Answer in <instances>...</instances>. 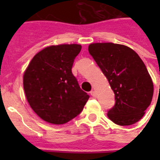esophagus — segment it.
I'll return each mask as SVG.
<instances>
[{"mask_svg": "<svg viewBox=\"0 0 160 160\" xmlns=\"http://www.w3.org/2000/svg\"><path fill=\"white\" fill-rule=\"evenodd\" d=\"M90 95H92L93 97H96V93H95V91H94V90H91V91H90Z\"/></svg>", "mask_w": 160, "mask_h": 160, "instance_id": "obj_1", "label": "esophagus"}]
</instances>
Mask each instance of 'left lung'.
<instances>
[{
    "label": "left lung",
    "instance_id": "left-lung-1",
    "mask_svg": "<svg viewBox=\"0 0 160 160\" xmlns=\"http://www.w3.org/2000/svg\"><path fill=\"white\" fill-rule=\"evenodd\" d=\"M89 52L114 93L115 104L108 111L114 124L130 125L144 116L154 94V85L138 54L124 45L93 43Z\"/></svg>",
    "mask_w": 160,
    "mask_h": 160
}]
</instances>
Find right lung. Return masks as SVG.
<instances>
[{
    "label": "right lung",
    "instance_id": "obj_1",
    "mask_svg": "<svg viewBox=\"0 0 160 160\" xmlns=\"http://www.w3.org/2000/svg\"><path fill=\"white\" fill-rule=\"evenodd\" d=\"M80 50L77 44L48 46L34 56L24 73L27 101L45 121L67 123L82 111L90 98L71 71Z\"/></svg>",
    "mask_w": 160,
    "mask_h": 160
}]
</instances>
